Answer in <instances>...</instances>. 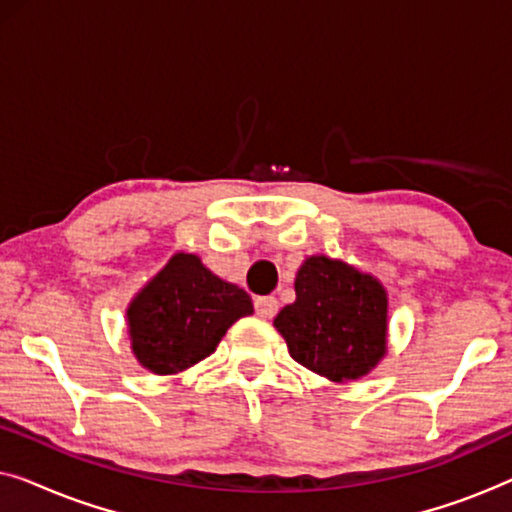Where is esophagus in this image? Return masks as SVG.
Returning a JSON list of instances; mask_svg holds the SVG:
<instances>
[{
  "label": "esophagus",
  "mask_w": 512,
  "mask_h": 512,
  "mask_svg": "<svg viewBox=\"0 0 512 512\" xmlns=\"http://www.w3.org/2000/svg\"><path fill=\"white\" fill-rule=\"evenodd\" d=\"M254 307H256V314L261 319H272L277 314V298L275 296H261L254 300Z\"/></svg>",
  "instance_id": "obj_1"
}]
</instances>
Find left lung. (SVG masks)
<instances>
[{"mask_svg": "<svg viewBox=\"0 0 512 512\" xmlns=\"http://www.w3.org/2000/svg\"><path fill=\"white\" fill-rule=\"evenodd\" d=\"M275 328L300 366L333 382L363 377L387 349V293L352 265L312 256L296 277V303Z\"/></svg>", "mask_w": 512, "mask_h": 512, "instance_id": "1", "label": "left lung"}]
</instances>
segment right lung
<instances>
[{
  "label": "right lung",
  "mask_w": 512,
  "mask_h": 512,
  "mask_svg": "<svg viewBox=\"0 0 512 512\" xmlns=\"http://www.w3.org/2000/svg\"><path fill=\"white\" fill-rule=\"evenodd\" d=\"M254 314L249 293L223 282L193 254H177L128 310L132 352L158 375L209 356L237 319Z\"/></svg>",
  "instance_id": "add662e5"
}]
</instances>
